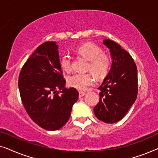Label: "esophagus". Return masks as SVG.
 <instances>
[{"instance_id": "obj_1", "label": "esophagus", "mask_w": 158, "mask_h": 158, "mask_svg": "<svg viewBox=\"0 0 158 158\" xmlns=\"http://www.w3.org/2000/svg\"><path fill=\"white\" fill-rule=\"evenodd\" d=\"M84 95H85V93L83 91H80L79 92V98H81V97L84 96Z\"/></svg>"}]
</instances>
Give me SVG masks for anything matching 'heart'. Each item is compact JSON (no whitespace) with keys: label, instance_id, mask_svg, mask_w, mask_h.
<instances>
[{"label":"heart","instance_id":"b5f03b06","mask_svg":"<svg viewBox=\"0 0 158 158\" xmlns=\"http://www.w3.org/2000/svg\"><path fill=\"white\" fill-rule=\"evenodd\" d=\"M75 52L89 61L88 69L97 77H102L107 74L111 65V58L107 54L103 53L102 49L91 42L80 45ZM61 68L66 72L71 70L72 58L70 54L64 53L60 57ZM94 75L90 73H75L68 78V84L70 87L78 90H85L94 83Z\"/></svg>","mask_w":158,"mask_h":158}]
</instances>
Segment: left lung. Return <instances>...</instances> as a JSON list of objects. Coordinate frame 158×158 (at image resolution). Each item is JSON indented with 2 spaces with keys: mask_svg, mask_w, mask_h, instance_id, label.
I'll list each match as a JSON object with an SVG mask.
<instances>
[{
  "mask_svg": "<svg viewBox=\"0 0 158 158\" xmlns=\"http://www.w3.org/2000/svg\"><path fill=\"white\" fill-rule=\"evenodd\" d=\"M112 63L109 73L98 88L100 101L94 114L103 122L116 123L126 115L137 96V69L131 55L117 43L104 40Z\"/></svg>",
  "mask_w": 158,
  "mask_h": 158,
  "instance_id": "8db88e82",
  "label": "left lung"
}]
</instances>
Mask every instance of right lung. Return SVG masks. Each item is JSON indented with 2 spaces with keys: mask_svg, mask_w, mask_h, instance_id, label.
Returning a JSON list of instances; mask_svg holds the SVG:
<instances>
[{
  "mask_svg": "<svg viewBox=\"0 0 158 158\" xmlns=\"http://www.w3.org/2000/svg\"><path fill=\"white\" fill-rule=\"evenodd\" d=\"M64 85L58 45L55 42L43 43L23 64L19 77V88L30 118L46 130L62 128L78 98L75 88H66Z\"/></svg>",
  "mask_w": 158,
  "mask_h": 158,
  "instance_id": "obj_1",
  "label": "right lung"
}]
</instances>
